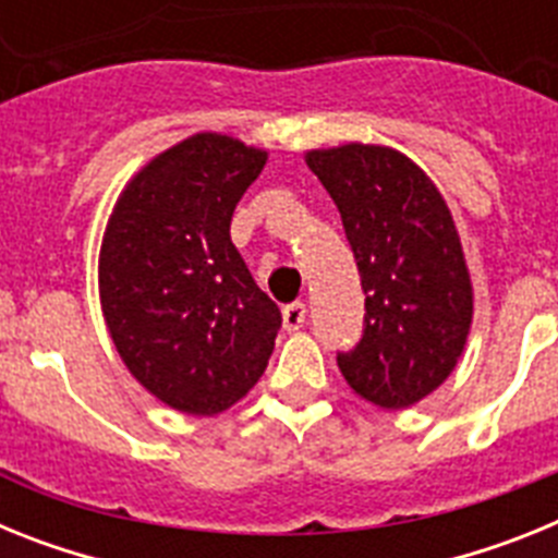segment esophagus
I'll list each match as a JSON object with an SVG mask.
<instances>
[{"label": "esophagus", "instance_id": "1", "mask_svg": "<svg viewBox=\"0 0 558 558\" xmlns=\"http://www.w3.org/2000/svg\"><path fill=\"white\" fill-rule=\"evenodd\" d=\"M304 322H307V307L302 302H293L288 307H282V324L288 332H295V329H302Z\"/></svg>", "mask_w": 558, "mask_h": 558}]
</instances>
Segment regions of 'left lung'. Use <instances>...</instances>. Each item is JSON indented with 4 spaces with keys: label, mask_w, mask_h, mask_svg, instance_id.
<instances>
[{
    "label": "left lung",
    "mask_w": 558,
    "mask_h": 558,
    "mask_svg": "<svg viewBox=\"0 0 558 558\" xmlns=\"http://www.w3.org/2000/svg\"><path fill=\"white\" fill-rule=\"evenodd\" d=\"M335 201L366 293L363 338L338 352L360 399L402 411L452 374L472 327V279L441 192L405 153L383 145L304 156Z\"/></svg>",
    "instance_id": "8db88e82"
}]
</instances>
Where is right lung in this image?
Here are the masks:
<instances>
[{
    "instance_id": "obj_1",
    "label": "right lung",
    "mask_w": 558,
    "mask_h": 558,
    "mask_svg": "<svg viewBox=\"0 0 558 558\" xmlns=\"http://www.w3.org/2000/svg\"><path fill=\"white\" fill-rule=\"evenodd\" d=\"M265 161L226 133H195L147 161L108 218L102 318L128 372L172 411H229L274 352L282 313L229 234Z\"/></svg>"
}]
</instances>
